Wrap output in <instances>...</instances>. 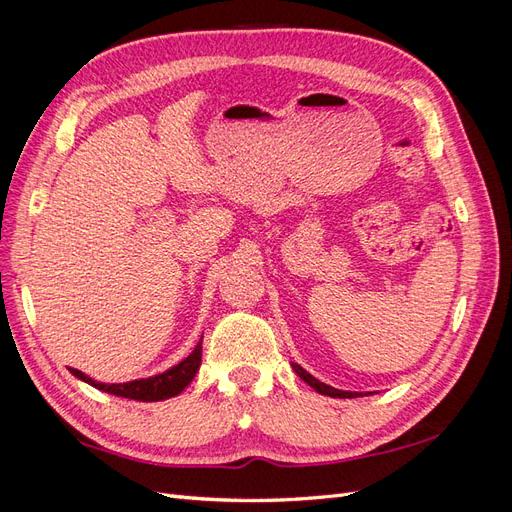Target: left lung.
Here are the masks:
<instances>
[{"mask_svg": "<svg viewBox=\"0 0 512 512\" xmlns=\"http://www.w3.org/2000/svg\"><path fill=\"white\" fill-rule=\"evenodd\" d=\"M292 369L297 371V376H299L301 380H305V382H307L309 386H312V389H314L316 393H320V395L339 397V399H350V397H361V395H363V393H354V391H339V389H333V386L316 380L312 374H307V371H305L301 365H297V363H292Z\"/></svg>", "mask_w": 512, "mask_h": 512, "instance_id": "8db88e82", "label": "left lung"}]
</instances>
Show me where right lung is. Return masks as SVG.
Masks as SVG:
<instances>
[{"label": "right lung", "instance_id": "obj_1", "mask_svg": "<svg viewBox=\"0 0 512 512\" xmlns=\"http://www.w3.org/2000/svg\"><path fill=\"white\" fill-rule=\"evenodd\" d=\"M200 359H203V337H200V342L190 352V356H185V359L175 367L166 369L164 374L151 376V378H141V380H132L123 384H104L85 376L79 369H72V374L79 380L96 386V389L117 397H128L136 401H162V399L179 395L185 386L192 382V378L196 376V371L200 367Z\"/></svg>", "mask_w": 512, "mask_h": 512}]
</instances>
